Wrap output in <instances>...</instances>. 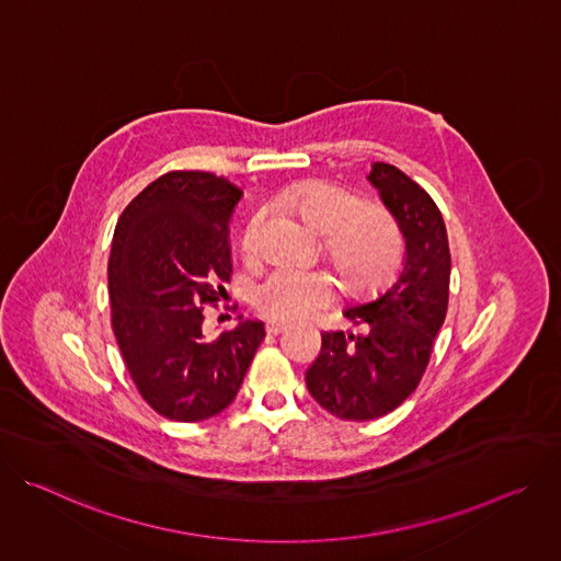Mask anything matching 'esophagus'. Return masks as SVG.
<instances>
[{
	"instance_id": "esophagus-1",
	"label": "esophagus",
	"mask_w": 561,
	"mask_h": 561,
	"mask_svg": "<svg viewBox=\"0 0 561 561\" xmlns=\"http://www.w3.org/2000/svg\"><path fill=\"white\" fill-rule=\"evenodd\" d=\"M288 329V324L286 322H279V319H268L266 322V331L271 333V335H277V333H282V331H286Z\"/></svg>"
}]
</instances>
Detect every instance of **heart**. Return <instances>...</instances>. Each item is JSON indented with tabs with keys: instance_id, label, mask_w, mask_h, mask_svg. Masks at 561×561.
Returning <instances> with one entry per match:
<instances>
[{
	"instance_id": "b5f03b06",
	"label": "heart",
	"mask_w": 561,
	"mask_h": 561,
	"mask_svg": "<svg viewBox=\"0 0 561 561\" xmlns=\"http://www.w3.org/2000/svg\"><path fill=\"white\" fill-rule=\"evenodd\" d=\"M279 204L293 210L308 228L327 234V253L346 282L355 288H370L381 282L402 257V234L397 224L379 208H362V202L346 188L329 182H299L282 191ZM264 213L249 221L242 247L253 255L260 244ZM335 299V279L327 271L295 266L273 268L257 286L255 306L282 322L312 317Z\"/></svg>"
}]
</instances>
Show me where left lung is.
I'll use <instances>...</instances> for the list:
<instances>
[{
  "instance_id": "left-lung-1",
  "label": "left lung",
  "mask_w": 561,
  "mask_h": 561,
  "mask_svg": "<svg viewBox=\"0 0 561 561\" xmlns=\"http://www.w3.org/2000/svg\"><path fill=\"white\" fill-rule=\"evenodd\" d=\"M368 182L404 234L397 279L344 317L364 331L322 333V351L306 370L314 402L348 422L394 411L417 388L444 324L450 284L448 234L431 195L399 169L375 162Z\"/></svg>"
}]
</instances>
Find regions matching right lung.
<instances>
[{
    "label": "right lung",
    "mask_w": 561,
    "mask_h": 561,
    "mask_svg": "<svg viewBox=\"0 0 561 561\" xmlns=\"http://www.w3.org/2000/svg\"><path fill=\"white\" fill-rule=\"evenodd\" d=\"M242 199L232 182L173 171L148 184L122 213L108 260L111 324L146 404L173 422L221 413L266 337L242 319L215 340L202 333L204 306L230 282L228 224Z\"/></svg>",
    "instance_id": "obj_1"
}]
</instances>
